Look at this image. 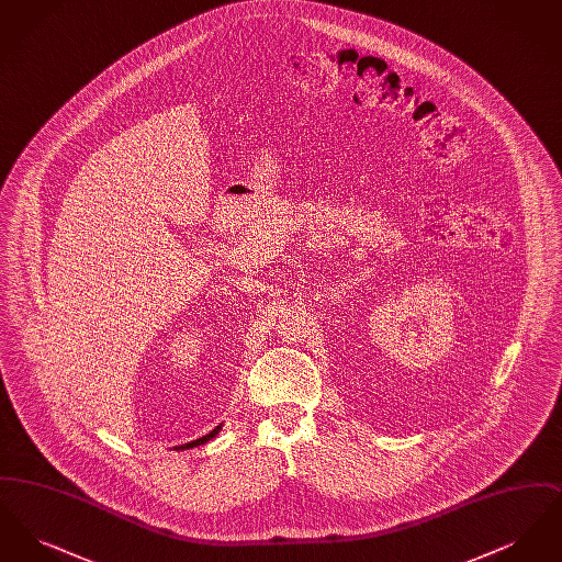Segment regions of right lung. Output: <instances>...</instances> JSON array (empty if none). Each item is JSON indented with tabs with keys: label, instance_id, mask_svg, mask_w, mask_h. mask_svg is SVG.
Returning <instances> with one entry per match:
<instances>
[{
	"label": "right lung",
	"instance_id": "right-lung-1",
	"mask_svg": "<svg viewBox=\"0 0 562 562\" xmlns=\"http://www.w3.org/2000/svg\"><path fill=\"white\" fill-rule=\"evenodd\" d=\"M218 429L221 426H216V428L211 431V434H206V436H202V438H198V440H191L188 445H181V447H175V449H179V451H183V449H193V447H200V445H204V442H209V440H213L214 436L218 434Z\"/></svg>",
	"mask_w": 562,
	"mask_h": 562
}]
</instances>
